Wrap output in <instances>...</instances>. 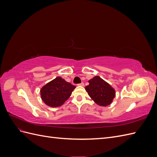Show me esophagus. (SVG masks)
Wrapping results in <instances>:
<instances>
[{"label": "esophagus", "mask_w": 157, "mask_h": 157, "mask_svg": "<svg viewBox=\"0 0 157 157\" xmlns=\"http://www.w3.org/2000/svg\"><path fill=\"white\" fill-rule=\"evenodd\" d=\"M78 86H84V84L83 82H81L78 84Z\"/></svg>", "instance_id": "esophagus-1"}]
</instances>
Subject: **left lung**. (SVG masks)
Returning a JSON list of instances; mask_svg holds the SVG:
<instances>
[{
    "label": "left lung",
    "instance_id": "left-lung-1",
    "mask_svg": "<svg viewBox=\"0 0 157 157\" xmlns=\"http://www.w3.org/2000/svg\"><path fill=\"white\" fill-rule=\"evenodd\" d=\"M88 82L85 90L92 100L100 106L110 105L115 97V89L99 76L90 79Z\"/></svg>",
    "mask_w": 157,
    "mask_h": 157
}]
</instances>
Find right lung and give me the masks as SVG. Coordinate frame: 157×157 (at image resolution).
Returning <instances> with one entry per match:
<instances>
[{"label":"right lung","instance_id":"right-lung-1","mask_svg":"<svg viewBox=\"0 0 157 157\" xmlns=\"http://www.w3.org/2000/svg\"><path fill=\"white\" fill-rule=\"evenodd\" d=\"M75 88L61 77H58L40 89L41 99L48 106L59 107L67 100Z\"/></svg>","mask_w":157,"mask_h":157}]
</instances>
